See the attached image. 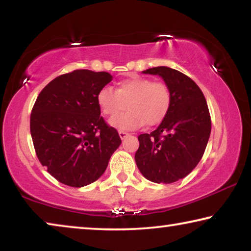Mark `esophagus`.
<instances>
[{
	"label": "esophagus",
	"mask_w": 251,
	"mask_h": 251,
	"mask_svg": "<svg viewBox=\"0 0 251 251\" xmlns=\"http://www.w3.org/2000/svg\"><path fill=\"white\" fill-rule=\"evenodd\" d=\"M118 134H120V137L122 138V139H124V138H126L127 136H128L129 134L128 133H126V131H124V130H118Z\"/></svg>",
	"instance_id": "1"
}]
</instances>
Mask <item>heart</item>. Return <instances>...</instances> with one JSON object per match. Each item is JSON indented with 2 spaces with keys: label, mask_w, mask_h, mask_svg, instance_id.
Masks as SVG:
<instances>
[{
  "label": "heart",
  "mask_w": 251,
  "mask_h": 251,
  "mask_svg": "<svg viewBox=\"0 0 251 251\" xmlns=\"http://www.w3.org/2000/svg\"><path fill=\"white\" fill-rule=\"evenodd\" d=\"M171 92L163 82H152L146 77H130L118 83L116 91L103 87L97 94V103L104 115L116 116L126 108L130 110L110 120L118 129L141 128L145 123L154 126L166 117L171 107Z\"/></svg>",
  "instance_id": "b5f03b06"
}]
</instances>
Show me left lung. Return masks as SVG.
<instances>
[{
  "label": "left lung",
  "mask_w": 251,
  "mask_h": 251,
  "mask_svg": "<svg viewBox=\"0 0 251 251\" xmlns=\"http://www.w3.org/2000/svg\"><path fill=\"white\" fill-rule=\"evenodd\" d=\"M143 73L159 75L172 100L160 125L138 136L135 160L148 180L171 184L186 177L201 161L211 131L209 109L198 85L181 72L158 66Z\"/></svg>",
  "instance_id": "left-lung-1"
}]
</instances>
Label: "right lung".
Instances as JSON below:
<instances>
[{
    "instance_id": "right-lung-1",
    "label": "right lung",
    "mask_w": 251,
    "mask_h": 251,
    "mask_svg": "<svg viewBox=\"0 0 251 251\" xmlns=\"http://www.w3.org/2000/svg\"><path fill=\"white\" fill-rule=\"evenodd\" d=\"M112 78L106 72L75 70L57 76L37 96L29 120L33 145L41 164L62 184L94 182L121 145L97 103V94Z\"/></svg>"
}]
</instances>
